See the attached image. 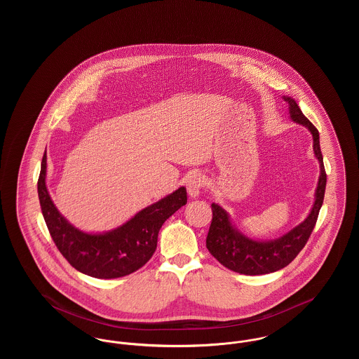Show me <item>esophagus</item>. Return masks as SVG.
Returning a JSON list of instances; mask_svg holds the SVG:
<instances>
[{"mask_svg": "<svg viewBox=\"0 0 359 359\" xmlns=\"http://www.w3.org/2000/svg\"><path fill=\"white\" fill-rule=\"evenodd\" d=\"M205 186V177L201 173H194L188 177L187 191L191 198H198L201 195V189Z\"/></svg>", "mask_w": 359, "mask_h": 359, "instance_id": "1", "label": "esophagus"}]
</instances>
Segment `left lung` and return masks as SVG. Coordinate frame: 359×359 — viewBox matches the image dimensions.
Instances as JSON below:
<instances>
[{"mask_svg":"<svg viewBox=\"0 0 359 359\" xmlns=\"http://www.w3.org/2000/svg\"><path fill=\"white\" fill-rule=\"evenodd\" d=\"M290 104V118L308 128L313 137V152L320 164V176L315 192V203L307 218L290 233L273 241H255L243 236L230 222L227 212L221 205L212 203V221L205 238L208 252L227 269L248 276L272 273L290 265L306 246L308 238L316 224L320 207L325 199V175L323 154L320 151L319 132L311 121L302 113L299 104L290 97H284Z\"/></svg>","mask_w":359,"mask_h":359,"instance_id":"left-lung-1","label":"left lung"}]
</instances>
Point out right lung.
Here are the masks:
<instances>
[{
    "mask_svg": "<svg viewBox=\"0 0 359 359\" xmlns=\"http://www.w3.org/2000/svg\"><path fill=\"white\" fill-rule=\"evenodd\" d=\"M46 173L47 154H44L37 192L52 239L71 266L95 278H117L144 266L154 256L163 223L187 203V191L180 187L145 207L120 227L103 234H88L75 229L60 215L46 186Z\"/></svg>",
    "mask_w": 359,
    "mask_h": 359,
    "instance_id": "add662e5",
    "label": "right lung"
}]
</instances>
